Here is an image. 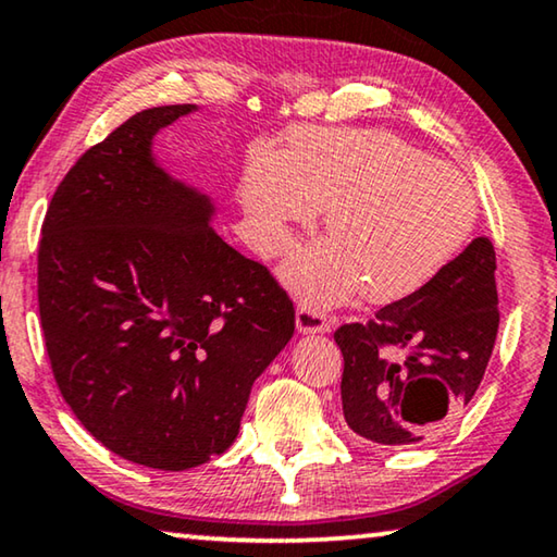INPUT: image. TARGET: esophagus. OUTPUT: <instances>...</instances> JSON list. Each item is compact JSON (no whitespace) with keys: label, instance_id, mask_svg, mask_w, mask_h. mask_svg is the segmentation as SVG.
I'll list each match as a JSON object with an SVG mask.
<instances>
[{"label":"esophagus","instance_id":"esophagus-1","mask_svg":"<svg viewBox=\"0 0 557 557\" xmlns=\"http://www.w3.org/2000/svg\"><path fill=\"white\" fill-rule=\"evenodd\" d=\"M333 321L329 319L326 313L315 311L313 306L301 304L296 308V329L301 333H326L331 331Z\"/></svg>","mask_w":557,"mask_h":557}]
</instances>
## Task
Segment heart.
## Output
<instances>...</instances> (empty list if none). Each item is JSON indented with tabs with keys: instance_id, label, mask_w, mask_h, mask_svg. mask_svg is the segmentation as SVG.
Listing matches in <instances>:
<instances>
[{
	"instance_id": "obj_1",
	"label": "heart",
	"mask_w": 557,
	"mask_h": 557,
	"mask_svg": "<svg viewBox=\"0 0 557 557\" xmlns=\"http://www.w3.org/2000/svg\"><path fill=\"white\" fill-rule=\"evenodd\" d=\"M242 199L263 253L294 244L329 209L333 238L286 263V284L329 306L361 294L404 301L435 284L475 228L478 199L468 178L381 129H296L288 153L256 149Z\"/></svg>"
}]
</instances>
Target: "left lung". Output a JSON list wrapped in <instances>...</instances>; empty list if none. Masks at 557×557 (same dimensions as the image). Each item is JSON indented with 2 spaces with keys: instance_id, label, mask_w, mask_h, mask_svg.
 <instances>
[{
  "instance_id": "8db88e82",
  "label": "left lung",
  "mask_w": 557,
  "mask_h": 557,
  "mask_svg": "<svg viewBox=\"0 0 557 557\" xmlns=\"http://www.w3.org/2000/svg\"><path fill=\"white\" fill-rule=\"evenodd\" d=\"M495 251L473 238L421 294L383 306L333 338L344 354L348 428L379 446H410L458 421L481 386L498 336Z\"/></svg>"
}]
</instances>
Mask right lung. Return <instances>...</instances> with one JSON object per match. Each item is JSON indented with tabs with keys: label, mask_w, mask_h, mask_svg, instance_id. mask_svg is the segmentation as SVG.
Returning <instances> with one entry per match:
<instances>
[{
	"label": "right lung",
	"mask_w": 557,
	"mask_h": 557,
	"mask_svg": "<svg viewBox=\"0 0 557 557\" xmlns=\"http://www.w3.org/2000/svg\"><path fill=\"white\" fill-rule=\"evenodd\" d=\"M144 109L84 151L41 224L37 296L59 391L101 446L186 470L236 441L253 381L294 336L267 267L211 226L213 201L157 164Z\"/></svg>",
	"instance_id": "1"
}]
</instances>
